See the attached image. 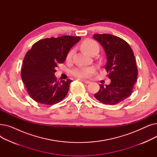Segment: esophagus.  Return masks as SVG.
Wrapping results in <instances>:
<instances>
[{
    "label": "esophagus",
    "mask_w": 157,
    "mask_h": 157,
    "mask_svg": "<svg viewBox=\"0 0 157 157\" xmlns=\"http://www.w3.org/2000/svg\"><path fill=\"white\" fill-rule=\"evenodd\" d=\"M82 82H83L84 83H86V84H88L90 83V81H88V80H85V79H80Z\"/></svg>",
    "instance_id": "34e87169"
}]
</instances>
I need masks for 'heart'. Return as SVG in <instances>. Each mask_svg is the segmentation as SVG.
I'll use <instances>...</instances> for the list:
<instances>
[{"mask_svg":"<svg viewBox=\"0 0 157 157\" xmlns=\"http://www.w3.org/2000/svg\"><path fill=\"white\" fill-rule=\"evenodd\" d=\"M81 48L85 53L90 55V53L94 51L95 49L98 48V46L94 40L92 39H86L82 43ZM73 53V49L69 52V53L67 55L68 59L71 57ZM95 69L94 67H79L72 70V75L77 78H86L91 76L95 72Z\"/></svg>","mask_w":157,"mask_h":157,"instance_id":"1","label":"heart"}]
</instances>
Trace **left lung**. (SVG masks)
<instances>
[{
	"label": "left lung",
	"instance_id": "left-lung-1",
	"mask_svg": "<svg viewBox=\"0 0 157 157\" xmlns=\"http://www.w3.org/2000/svg\"><path fill=\"white\" fill-rule=\"evenodd\" d=\"M103 47L107 58L104 68L111 79L109 85H100L94 95L99 102L114 105L131 95L137 78V67L132 49L125 40L111 34H94Z\"/></svg>",
	"mask_w": 157,
	"mask_h": 157
}]
</instances>
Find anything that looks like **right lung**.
<instances>
[{
	"instance_id": "obj_1",
	"label": "right lung",
	"mask_w": 157,
	"mask_h": 157,
	"mask_svg": "<svg viewBox=\"0 0 157 157\" xmlns=\"http://www.w3.org/2000/svg\"><path fill=\"white\" fill-rule=\"evenodd\" d=\"M81 39L63 36L40 40L32 46L23 62L21 79L29 95L38 103L53 105L67 95L70 79L57 81L58 64L64 62L71 48Z\"/></svg>"
}]
</instances>
